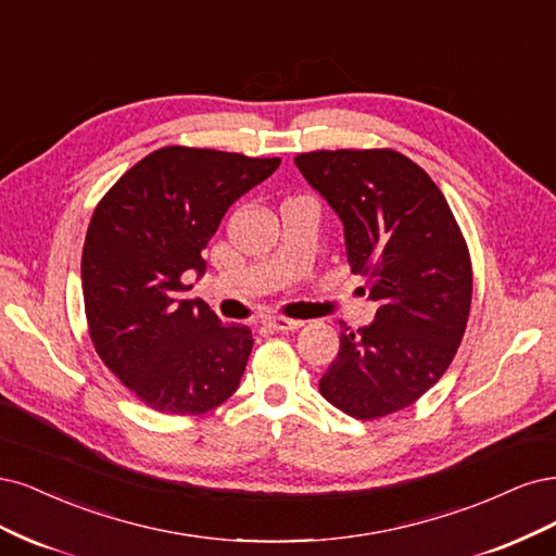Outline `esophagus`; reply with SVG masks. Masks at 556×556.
<instances>
[{"label":"esophagus","mask_w":556,"mask_h":556,"mask_svg":"<svg viewBox=\"0 0 556 556\" xmlns=\"http://www.w3.org/2000/svg\"><path fill=\"white\" fill-rule=\"evenodd\" d=\"M263 324L270 330H281V332H291L298 330L302 326V320H293V318H283V316H267Z\"/></svg>","instance_id":"esophagus-1"}]
</instances>
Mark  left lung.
<instances>
[{
  "label": "left lung",
  "instance_id": "1",
  "mask_svg": "<svg viewBox=\"0 0 556 556\" xmlns=\"http://www.w3.org/2000/svg\"><path fill=\"white\" fill-rule=\"evenodd\" d=\"M295 166L342 219L351 270L379 302L369 326L342 324L320 395L357 420L395 414L457 353L473 291L467 242L432 177L395 150H320Z\"/></svg>",
  "mask_w": 556,
  "mask_h": 556
}]
</instances>
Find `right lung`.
<instances>
[{
	"instance_id": "obj_1",
	"label": "right lung",
	"mask_w": 556,
	"mask_h": 556,
	"mask_svg": "<svg viewBox=\"0 0 556 556\" xmlns=\"http://www.w3.org/2000/svg\"><path fill=\"white\" fill-rule=\"evenodd\" d=\"M281 159L161 148L103 195L83 247V298L97 353L134 395L161 414L199 416L238 390L254 346L247 326H224L182 275H205L203 249L240 195Z\"/></svg>"
}]
</instances>
